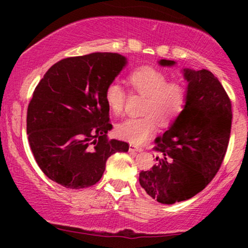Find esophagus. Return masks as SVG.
<instances>
[{
	"label": "esophagus",
	"mask_w": 248,
	"mask_h": 248,
	"mask_svg": "<svg viewBox=\"0 0 248 248\" xmlns=\"http://www.w3.org/2000/svg\"><path fill=\"white\" fill-rule=\"evenodd\" d=\"M129 150H130V152H142V150H143V149H142L141 147L135 146V144H130Z\"/></svg>",
	"instance_id": "obj_1"
}]
</instances>
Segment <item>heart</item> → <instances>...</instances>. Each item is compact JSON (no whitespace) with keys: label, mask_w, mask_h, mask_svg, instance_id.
<instances>
[{"label":"heart","mask_w":248,"mask_h":248,"mask_svg":"<svg viewBox=\"0 0 248 248\" xmlns=\"http://www.w3.org/2000/svg\"><path fill=\"white\" fill-rule=\"evenodd\" d=\"M130 87L135 93L143 95L144 102L141 118H128L116 124L119 138L132 143L147 141L157 129L158 121L168 126L183 112L187 99V91L181 80H168L162 71L150 66L134 70L128 77ZM127 93L118 81H112L105 90V100L108 108L120 114L126 104Z\"/></svg>","instance_id":"heart-1"}]
</instances>
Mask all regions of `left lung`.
<instances>
[{
    "mask_svg": "<svg viewBox=\"0 0 248 248\" xmlns=\"http://www.w3.org/2000/svg\"><path fill=\"white\" fill-rule=\"evenodd\" d=\"M171 66L175 62L162 59ZM187 99L183 112L155 140L156 164L140 172V184L162 204L186 201L205 187L223 163L230 141L232 105L220 81L207 70H184Z\"/></svg>",
    "mask_w": 248,
    "mask_h": 248,
    "instance_id": "8db88e82",
    "label": "left lung"
}]
</instances>
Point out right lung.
<instances>
[{"instance_id": "1", "label": "right lung", "mask_w": 248, "mask_h": 248, "mask_svg": "<svg viewBox=\"0 0 248 248\" xmlns=\"http://www.w3.org/2000/svg\"><path fill=\"white\" fill-rule=\"evenodd\" d=\"M126 65L119 53L94 52L56 62L38 82L27 113L33 157L51 181L82 189L100 181L106 161L126 153L127 142L109 140L107 85Z\"/></svg>"}]
</instances>
